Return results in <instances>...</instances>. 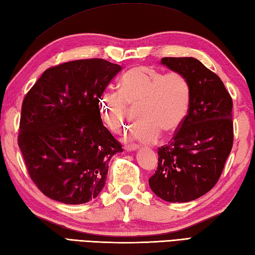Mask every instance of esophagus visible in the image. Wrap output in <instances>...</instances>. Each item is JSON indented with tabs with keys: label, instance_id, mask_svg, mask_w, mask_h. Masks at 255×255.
<instances>
[{
	"label": "esophagus",
	"instance_id": "obj_1",
	"mask_svg": "<svg viewBox=\"0 0 255 255\" xmlns=\"http://www.w3.org/2000/svg\"><path fill=\"white\" fill-rule=\"evenodd\" d=\"M139 149V145L137 144H128V145H125V150L127 151V152H131V151H136Z\"/></svg>",
	"mask_w": 255,
	"mask_h": 255
}]
</instances>
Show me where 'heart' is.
Returning a JSON list of instances; mask_svg holds the SVG:
<instances>
[{
  "instance_id": "b5f03b06",
  "label": "heart",
  "mask_w": 255,
  "mask_h": 255,
  "mask_svg": "<svg viewBox=\"0 0 255 255\" xmlns=\"http://www.w3.org/2000/svg\"><path fill=\"white\" fill-rule=\"evenodd\" d=\"M189 105L191 85L185 75L150 67L131 68L122 78L119 91L103 92L99 103L102 121L116 133L127 126L129 106H139V123L129 136L143 143L158 141L161 131L178 130Z\"/></svg>"
}]
</instances>
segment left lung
Listing matches in <instances>:
<instances>
[{
    "mask_svg": "<svg viewBox=\"0 0 255 255\" xmlns=\"http://www.w3.org/2000/svg\"><path fill=\"white\" fill-rule=\"evenodd\" d=\"M161 64L187 78L191 105L169 144L159 148V162L149 186L170 203H187L218 182L234 143L232 100L223 81L197 59L163 58Z\"/></svg>",
    "mask_w": 255,
    "mask_h": 255,
    "instance_id": "left-lung-1",
    "label": "left lung"
}]
</instances>
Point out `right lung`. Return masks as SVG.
I'll return each instance as SVG.
<instances>
[{
    "label": "right lung",
    "instance_id": "right-lung-1",
    "mask_svg": "<svg viewBox=\"0 0 255 255\" xmlns=\"http://www.w3.org/2000/svg\"><path fill=\"white\" fill-rule=\"evenodd\" d=\"M122 67L103 59L62 63L26 94L18 145L30 178L49 198L80 205L105 186L122 145L103 125L100 97Z\"/></svg>",
    "mask_w": 255,
    "mask_h": 255
}]
</instances>
